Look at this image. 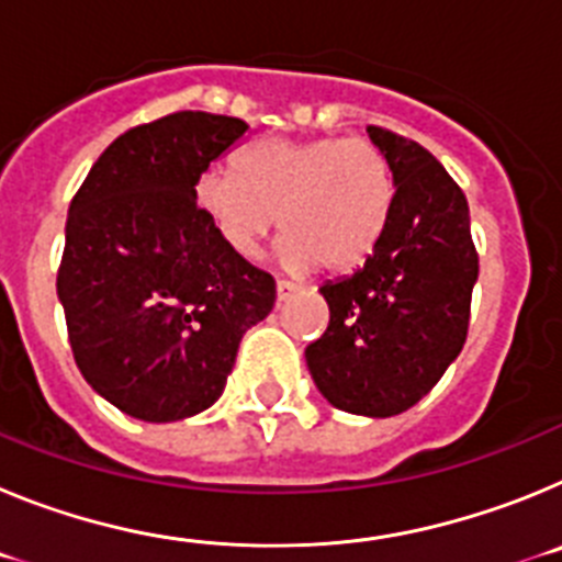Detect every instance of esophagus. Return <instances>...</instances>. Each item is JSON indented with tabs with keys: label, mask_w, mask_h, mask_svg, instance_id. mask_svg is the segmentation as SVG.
I'll return each instance as SVG.
<instances>
[{
	"label": "esophagus",
	"mask_w": 562,
	"mask_h": 562,
	"mask_svg": "<svg viewBox=\"0 0 562 562\" xmlns=\"http://www.w3.org/2000/svg\"><path fill=\"white\" fill-rule=\"evenodd\" d=\"M297 290H301V286H297V284H292V281H284V278H281V281H278V284H276V292H278V304H284V301H290V297L295 295Z\"/></svg>",
	"instance_id": "1"
}]
</instances>
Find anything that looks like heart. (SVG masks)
I'll return each mask as SVG.
<instances>
[{
  "label": "heart",
  "instance_id": "1",
  "mask_svg": "<svg viewBox=\"0 0 562 562\" xmlns=\"http://www.w3.org/2000/svg\"><path fill=\"white\" fill-rule=\"evenodd\" d=\"M389 157L366 137L265 140L236 160V173L207 168L196 202L236 256L252 258L278 227L292 270L351 272L376 250L394 211Z\"/></svg>",
  "mask_w": 562,
  "mask_h": 562
}]
</instances>
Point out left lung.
<instances>
[{"mask_svg":"<svg viewBox=\"0 0 562 562\" xmlns=\"http://www.w3.org/2000/svg\"><path fill=\"white\" fill-rule=\"evenodd\" d=\"M369 134L394 168V211L366 267L321 286L329 326L306 362L335 408L382 419L414 408L459 357L479 252L464 191L434 154L391 128Z\"/></svg>","mask_w":562,"mask_h":562,"instance_id":"left-lung-1","label":"left lung"}]
</instances>
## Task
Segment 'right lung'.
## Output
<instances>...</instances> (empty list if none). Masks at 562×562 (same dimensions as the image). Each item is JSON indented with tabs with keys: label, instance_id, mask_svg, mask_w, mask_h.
<instances>
[{
	"label": "right lung",
	"instance_id": "right-lung-1",
	"mask_svg": "<svg viewBox=\"0 0 562 562\" xmlns=\"http://www.w3.org/2000/svg\"><path fill=\"white\" fill-rule=\"evenodd\" d=\"M247 132L182 109L123 132L69 202L58 267L83 380L114 408L177 422L225 391L238 342L276 306V281L236 256L196 205V180Z\"/></svg>",
	"mask_w": 562,
	"mask_h": 562
}]
</instances>
